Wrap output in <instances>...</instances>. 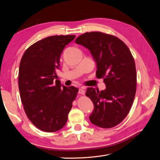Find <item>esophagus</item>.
<instances>
[{
	"label": "esophagus",
	"mask_w": 160,
	"mask_h": 160,
	"mask_svg": "<svg viewBox=\"0 0 160 160\" xmlns=\"http://www.w3.org/2000/svg\"><path fill=\"white\" fill-rule=\"evenodd\" d=\"M78 93H79V94H81V95H84L85 94V90L83 89V88H80L79 89V92Z\"/></svg>",
	"instance_id": "obj_1"
}]
</instances>
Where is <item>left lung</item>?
Instances as JSON below:
<instances>
[{
	"instance_id": "8db88e82",
	"label": "left lung",
	"mask_w": 160,
	"mask_h": 160,
	"mask_svg": "<svg viewBox=\"0 0 160 160\" xmlns=\"http://www.w3.org/2000/svg\"><path fill=\"white\" fill-rule=\"evenodd\" d=\"M75 42L88 49L97 65L96 75L106 88H88L86 95L94 105L91 122L103 128H113L125 118L136 92V69L126 45L118 37L101 32H85Z\"/></svg>"
}]
</instances>
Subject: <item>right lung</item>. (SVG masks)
<instances>
[{
  "mask_svg": "<svg viewBox=\"0 0 160 160\" xmlns=\"http://www.w3.org/2000/svg\"><path fill=\"white\" fill-rule=\"evenodd\" d=\"M75 35L51 36L34 43L24 53L19 66L18 89L25 113L43 132L65 126L79 89L55 79L60 57Z\"/></svg>",
  "mask_w": 160,
  "mask_h": 160,
  "instance_id": "obj_1",
  "label": "right lung"
}]
</instances>
